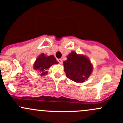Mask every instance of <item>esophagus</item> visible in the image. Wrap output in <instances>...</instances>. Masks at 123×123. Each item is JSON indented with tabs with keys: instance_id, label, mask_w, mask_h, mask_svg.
Segmentation results:
<instances>
[{
	"instance_id": "34e87169",
	"label": "esophagus",
	"mask_w": 123,
	"mask_h": 123,
	"mask_svg": "<svg viewBox=\"0 0 123 123\" xmlns=\"http://www.w3.org/2000/svg\"><path fill=\"white\" fill-rule=\"evenodd\" d=\"M58 61L60 64H62V59H58Z\"/></svg>"
}]
</instances>
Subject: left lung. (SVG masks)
<instances>
[{
  "label": "left lung",
  "mask_w": 123,
  "mask_h": 123,
  "mask_svg": "<svg viewBox=\"0 0 123 123\" xmlns=\"http://www.w3.org/2000/svg\"><path fill=\"white\" fill-rule=\"evenodd\" d=\"M67 57V59L64 61L66 76L78 83L85 82L93 69L90 59L86 56L77 54L74 51L71 52Z\"/></svg>",
  "instance_id": "obj_1"
}]
</instances>
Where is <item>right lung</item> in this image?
Masks as SVG:
<instances>
[{"instance_id":"right-lung-1","label":"right lung","mask_w":123,"mask_h":123,"mask_svg":"<svg viewBox=\"0 0 123 123\" xmlns=\"http://www.w3.org/2000/svg\"><path fill=\"white\" fill-rule=\"evenodd\" d=\"M58 63L54 55L47 56L42 53L36 59L33 65V69L40 72V75H45L48 73L47 69L54 64H58Z\"/></svg>"}]
</instances>
